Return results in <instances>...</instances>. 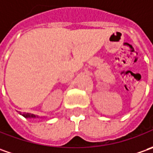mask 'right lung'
<instances>
[{"label":"right lung","mask_w":153,"mask_h":153,"mask_svg":"<svg viewBox=\"0 0 153 153\" xmlns=\"http://www.w3.org/2000/svg\"><path fill=\"white\" fill-rule=\"evenodd\" d=\"M23 116L25 117V118H35L36 116L34 115V114H31V113H24Z\"/></svg>","instance_id":"1"}]
</instances>
